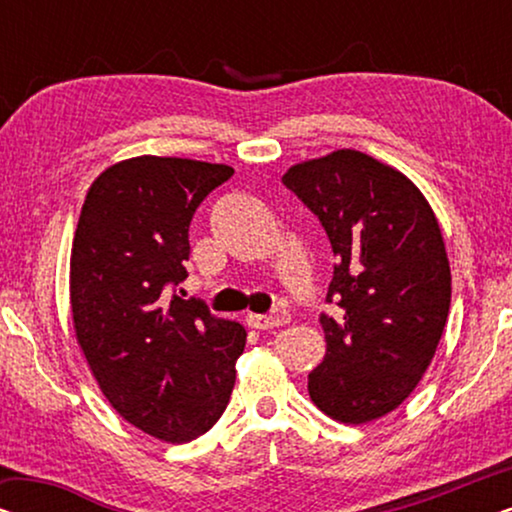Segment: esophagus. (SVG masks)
<instances>
[{"label":"esophagus","instance_id":"34e87169","mask_svg":"<svg viewBox=\"0 0 512 512\" xmlns=\"http://www.w3.org/2000/svg\"><path fill=\"white\" fill-rule=\"evenodd\" d=\"M244 321H247L249 326L254 328H275V326H284L289 324V312L284 310V307H277V310H272L270 314H254L249 312L247 317H244Z\"/></svg>","mask_w":512,"mask_h":512}]
</instances>
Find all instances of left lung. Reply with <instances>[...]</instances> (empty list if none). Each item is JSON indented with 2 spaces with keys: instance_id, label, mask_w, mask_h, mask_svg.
Returning a JSON list of instances; mask_svg holds the SVG:
<instances>
[{
  "instance_id": "obj_1",
  "label": "left lung",
  "mask_w": 512,
  "mask_h": 512,
  "mask_svg": "<svg viewBox=\"0 0 512 512\" xmlns=\"http://www.w3.org/2000/svg\"><path fill=\"white\" fill-rule=\"evenodd\" d=\"M282 181L319 216L338 261L307 391L335 422L368 424L415 391L436 354L452 298L443 233L424 193L368 153L303 160Z\"/></svg>"
}]
</instances>
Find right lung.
Returning a JSON list of instances; mask_svg holds the SVG:
<instances>
[{"instance_id":"1","label":"right lung","mask_w":512,"mask_h":512,"mask_svg":"<svg viewBox=\"0 0 512 512\" xmlns=\"http://www.w3.org/2000/svg\"><path fill=\"white\" fill-rule=\"evenodd\" d=\"M233 167L137 156L90 184L69 258L76 342L125 422L188 443L219 422L247 331L170 293L188 272V226ZM186 296V293H184Z\"/></svg>"}]
</instances>
